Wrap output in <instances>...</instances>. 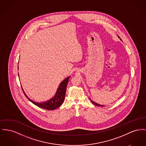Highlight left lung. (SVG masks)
<instances>
[{
	"label": "left lung",
	"instance_id": "obj_1",
	"mask_svg": "<svg viewBox=\"0 0 146 146\" xmlns=\"http://www.w3.org/2000/svg\"><path fill=\"white\" fill-rule=\"evenodd\" d=\"M118 37H119V38H120V40L122 41V40L120 38V37L118 36ZM90 101L92 102V103H93V104H94V105H96V106H103V105H100V104H98V103H95V102H94V101H93L90 98Z\"/></svg>",
	"mask_w": 146,
	"mask_h": 146
}]
</instances>
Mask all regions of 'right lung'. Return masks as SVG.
<instances>
[{
  "instance_id": "1",
  "label": "right lung",
  "mask_w": 146,
  "mask_h": 146,
  "mask_svg": "<svg viewBox=\"0 0 146 146\" xmlns=\"http://www.w3.org/2000/svg\"><path fill=\"white\" fill-rule=\"evenodd\" d=\"M19 69V67H18ZM18 76L19 73H18ZM70 78V76L66 78V79H64L60 84V86L58 87L57 90L55 93L54 95L50 99L45 101L44 102H41V103H37V102H35L34 101H33V100L30 99L27 95H26L25 93L24 92L23 87L22 89L23 91L24 92V94L25 95L26 98L29 100V101H30L31 102L33 103L35 105L38 106L39 108H42L44 109H46V110H54L57 108H58L59 106H60V105L62 104V103H63L64 98H65V95H66V88H67V84L68 83L69 79Z\"/></svg>"
}]
</instances>
